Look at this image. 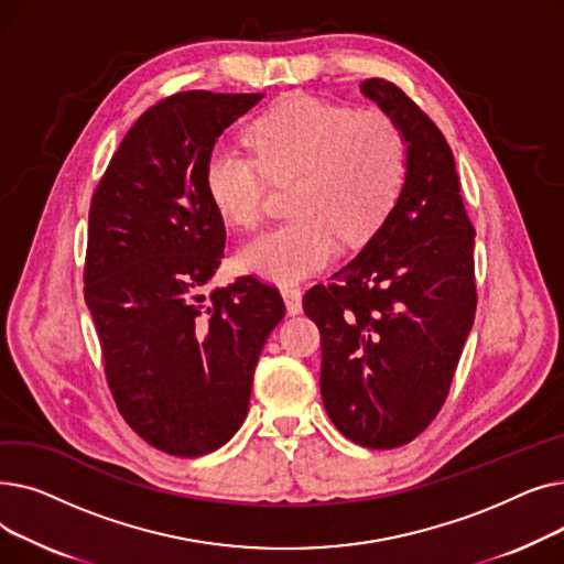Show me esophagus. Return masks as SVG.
<instances>
[{"label": "esophagus", "instance_id": "esophagus-1", "mask_svg": "<svg viewBox=\"0 0 564 564\" xmlns=\"http://www.w3.org/2000/svg\"><path fill=\"white\" fill-rule=\"evenodd\" d=\"M283 294V302H285V308L290 315H300L302 313V290L294 288V285H285L281 290Z\"/></svg>", "mask_w": 564, "mask_h": 564}]
</instances>
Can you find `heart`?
I'll use <instances>...</instances> for the list:
<instances>
[{"mask_svg":"<svg viewBox=\"0 0 564 564\" xmlns=\"http://www.w3.org/2000/svg\"><path fill=\"white\" fill-rule=\"evenodd\" d=\"M253 155L217 145L205 187L219 215L240 228L260 224L267 177L288 183L290 219L260 232L240 264L274 283H297L368 237L389 215L406 175V139L381 109L357 111L311 96H292L251 126Z\"/></svg>","mask_w":564,"mask_h":564,"instance_id":"obj_1","label":"heart"}]
</instances>
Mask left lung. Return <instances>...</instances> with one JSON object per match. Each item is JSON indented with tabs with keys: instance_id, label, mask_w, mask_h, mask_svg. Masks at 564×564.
I'll use <instances>...</instances> for the list:
<instances>
[{
	"instance_id": "1",
	"label": "left lung",
	"mask_w": 564,
	"mask_h": 564,
	"mask_svg": "<svg viewBox=\"0 0 564 564\" xmlns=\"http://www.w3.org/2000/svg\"><path fill=\"white\" fill-rule=\"evenodd\" d=\"M361 94L402 128L404 185L361 253L304 294V313L322 336L332 423L359 446L389 451L416 438L448 398L478 306L476 228L432 118L393 82L366 79Z\"/></svg>"
}]
</instances>
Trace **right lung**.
<instances>
[{"label":"right lung","instance_id":"1","mask_svg":"<svg viewBox=\"0 0 564 564\" xmlns=\"http://www.w3.org/2000/svg\"><path fill=\"white\" fill-rule=\"evenodd\" d=\"M260 94H175L145 109L113 153L88 210L84 302L107 387L153 448L200 457L249 411L281 292L256 276L207 292L226 228L205 187L219 134Z\"/></svg>","mask_w":564,"mask_h":564}]
</instances>
